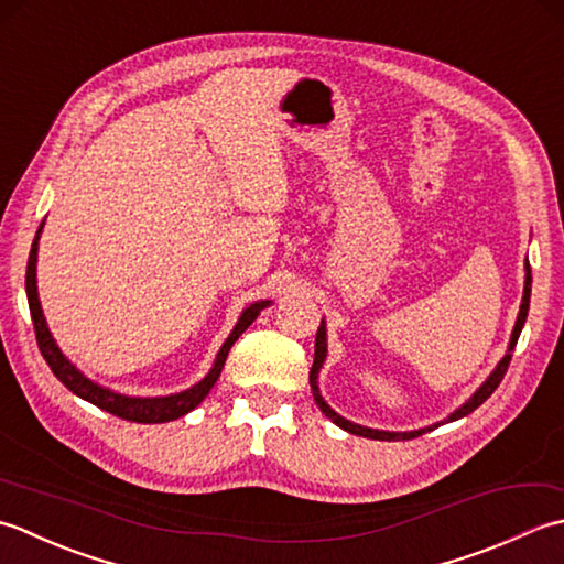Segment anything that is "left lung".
Segmentation results:
<instances>
[{
    "mask_svg": "<svg viewBox=\"0 0 564 564\" xmlns=\"http://www.w3.org/2000/svg\"><path fill=\"white\" fill-rule=\"evenodd\" d=\"M531 282H533V274H531V265H525V286H523V302H521V312H519V318H516V326H513V333H511V346H509V352L503 355V360L497 365V370H494L491 375H489V379L485 384H481L477 392H475V397L467 401V404H463L459 406L451 419L447 421H457V419H463V416H467V413H473L477 406H481L485 404V401L494 394V389H497L499 384H501V379H503V375H507V370H509V362H511V352H513V348H516V343H519V336H521V328H523V324H525V316H528V304H531ZM324 358H326V328H324V321H321V326H318V330H316V350H314V365H312V372H308V382H312V392H314V399H316V404H318V409L326 413V416L336 423V426H340L343 431H348V433H352V435H362V438H372V441H411V438H416V435H423L426 431H433V429H423V431H411V433H387V431H372V429H362V426H358V423H350V421H346L343 416H338L336 411H333L324 399H321V394H318V387H316V375H318V367L324 365Z\"/></svg>",
    "mask_w": 564,
    "mask_h": 564,
    "instance_id": "obj_1",
    "label": "left lung"
}]
</instances>
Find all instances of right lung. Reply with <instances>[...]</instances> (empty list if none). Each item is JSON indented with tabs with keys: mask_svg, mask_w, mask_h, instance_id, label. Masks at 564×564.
Returning a JSON list of instances; mask_svg holds the SVG:
<instances>
[{
	"mask_svg": "<svg viewBox=\"0 0 564 564\" xmlns=\"http://www.w3.org/2000/svg\"><path fill=\"white\" fill-rule=\"evenodd\" d=\"M41 228H43V224L39 226L36 238H33V246H31V252H29V265H26V296H29V308H31V318H33V330H36L39 350L43 355V360L48 362L53 375L61 379V382L67 389H70L73 394L89 401V404L99 406L101 411L113 413V416H119L123 421L165 423V421H175L180 416H185V413H189L194 406H199L204 397L212 392V387L218 379V375H221V367L228 358V350H231V346L238 340L240 333H243L252 324V321L258 318L262 308L270 304V302H258V304L248 306L246 312L240 314L236 328L231 330V336L226 338L221 350H218V355H216V362L212 367V372L206 375L199 384H194L192 389H187V392L172 394V397H160V399H135V397L113 394V392H109V389H101L95 382H89L87 377L79 375L75 370V365L67 362L65 355L57 350L51 330H48V326H45L41 302H39V292H36V252H39Z\"/></svg>",
	"mask_w": 564,
	"mask_h": 564,
	"instance_id": "obj_1",
	"label": "right lung"
}]
</instances>
